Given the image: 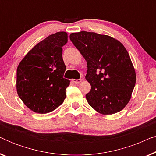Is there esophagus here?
I'll return each mask as SVG.
<instances>
[{
    "label": "esophagus",
    "instance_id": "34e87169",
    "mask_svg": "<svg viewBox=\"0 0 156 156\" xmlns=\"http://www.w3.org/2000/svg\"><path fill=\"white\" fill-rule=\"evenodd\" d=\"M82 79H79V80H72V82L75 83V84H79V83L82 82Z\"/></svg>",
    "mask_w": 156,
    "mask_h": 156
}]
</instances>
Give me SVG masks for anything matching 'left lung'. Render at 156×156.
<instances>
[{"label":"left lung","mask_w":156,"mask_h":156,"mask_svg":"<svg viewBox=\"0 0 156 156\" xmlns=\"http://www.w3.org/2000/svg\"><path fill=\"white\" fill-rule=\"evenodd\" d=\"M70 40L87 62L85 78L91 85L86 94L89 105L102 115L116 114L131 98L136 75L126 49L106 35L81 31Z\"/></svg>","instance_id":"obj_1"}]
</instances>
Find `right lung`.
Here are the masks:
<instances>
[{"label": "right lung", "mask_w": 156, "mask_h": 156, "mask_svg": "<svg viewBox=\"0 0 156 156\" xmlns=\"http://www.w3.org/2000/svg\"><path fill=\"white\" fill-rule=\"evenodd\" d=\"M67 33L58 32L40 41L27 53L17 68V93L25 105L38 114L60 106L70 81L63 77L66 66L62 47Z\"/></svg>", "instance_id": "obj_1"}]
</instances>
